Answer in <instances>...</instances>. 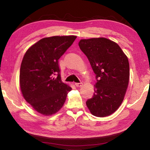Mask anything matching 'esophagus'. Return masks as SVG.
Masks as SVG:
<instances>
[{"instance_id":"esophagus-1","label":"esophagus","mask_w":150,"mask_h":150,"mask_svg":"<svg viewBox=\"0 0 150 150\" xmlns=\"http://www.w3.org/2000/svg\"><path fill=\"white\" fill-rule=\"evenodd\" d=\"M75 85L77 87H81L83 86V83H76Z\"/></svg>"}]
</instances>
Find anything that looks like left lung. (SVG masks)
Instances as JSON below:
<instances>
[{
    "label": "left lung",
    "mask_w": 150,
    "mask_h": 150,
    "mask_svg": "<svg viewBox=\"0 0 150 150\" xmlns=\"http://www.w3.org/2000/svg\"><path fill=\"white\" fill-rule=\"evenodd\" d=\"M79 46L87 57L96 79L93 96L86 105L94 116L110 115L122 103L128 88V57L116 43L105 38L81 40Z\"/></svg>",
    "instance_id": "8db88e82"
}]
</instances>
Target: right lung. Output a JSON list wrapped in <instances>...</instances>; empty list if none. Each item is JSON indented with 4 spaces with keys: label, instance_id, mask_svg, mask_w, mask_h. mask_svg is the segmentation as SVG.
Masks as SVG:
<instances>
[{
    "label": "right lung",
    "instance_id": "obj_1",
    "mask_svg": "<svg viewBox=\"0 0 150 150\" xmlns=\"http://www.w3.org/2000/svg\"><path fill=\"white\" fill-rule=\"evenodd\" d=\"M77 36L45 38L32 45L20 66V86L35 110L49 116L59 111L71 87L61 79L59 60Z\"/></svg>",
    "mask_w": 150,
    "mask_h": 150
}]
</instances>
